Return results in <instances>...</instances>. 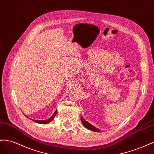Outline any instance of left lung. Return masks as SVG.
Segmentation results:
<instances>
[{"mask_svg":"<svg viewBox=\"0 0 154 154\" xmlns=\"http://www.w3.org/2000/svg\"><path fill=\"white\" fill-rule=\"evenodd\" d=\"M81 119L82 123L83 124V125H84V126L86 127V128H87L88 129H89V130H91V131H97V132H98V131H100V130H99V129L95 128V126H94L93 125H91V124H90L88 122L86 121L84 119L82 118V117H81Z\"/></svg>","mask_w":154,"mask_h":154,"instance_id":"obj_1","label":"left lung"}]
</instances>
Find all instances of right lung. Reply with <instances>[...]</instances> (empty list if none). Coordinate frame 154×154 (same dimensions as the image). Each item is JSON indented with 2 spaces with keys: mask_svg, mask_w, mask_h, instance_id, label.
<instances>
[{
  "mask_svg": "<svg viewBox=\"0 0 154 154\" xmlns=\"http://www.w3.org/2000/svg\"><path fill=\"white\" fill-rule=\"evenodd\" d=\"M56 114H57V110L54 112V114H53V116L47 120H43V121L42 120H34V119H32V120L34 122H37V123H39V124H48V123H50L51 121L54 120V119L55 117Z\"/></svg>",
  "mask_w": 154,
  "mask_h": 154,
  "instance_id": "obj_1",
  "label": "right lung"
}]
</instances>
